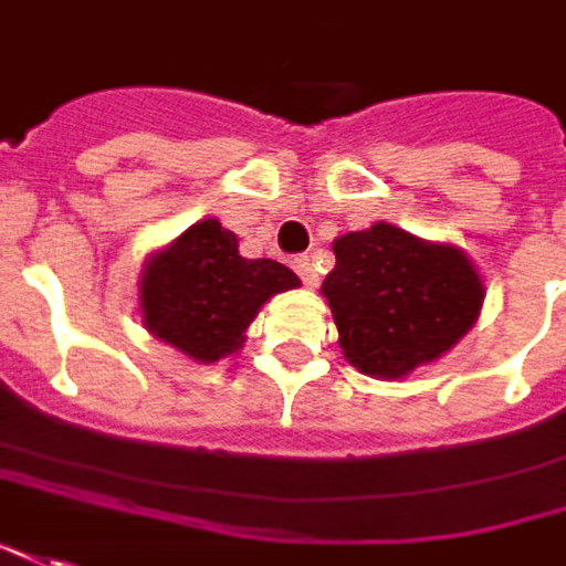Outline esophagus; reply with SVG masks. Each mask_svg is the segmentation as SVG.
Wrapping results in <instances>:
<instances>
[{
	"label": "esophagus",
	"instance_id": "34e87169",
	"mask_svg": "<svg viewBox=\"0 0 566 566\" xmlns=\"http://www.w3.org/2000/svg\"><path fill=\"white\" fill-rule=\"evenodd\" d=\"M292 268H295V274L302 276L305 286H317V271H314V259L311 255H298V259L292 261Z\"/></svg>",
	"mask_w": 566,
	"mask_h": 566
}]
</instances>
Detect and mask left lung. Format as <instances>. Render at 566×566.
I'll use <instances>...</instances> for the list:
<instances>
[{
    "label": "left lung",
    "mask_w": 566,
    "mask_h": 566,
    "mask_svg": "<svg viewBox=\"0 0 566 566\" xmlns=\"http://www.w3.org/2000/svg\"><path fill=\"white\" fill-rule=\"evenodd\" d=\"M333 252L321 292L342 354L366 376L403 379L443 357L481 314L484 280L455 245L379 221L338 237Z\"/></svg>",
    "instance_id": "left-lung-1"
}]
</instances>
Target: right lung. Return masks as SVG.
Here are the masks:
<instances>
[{"instance_id":"obj_1","label":"right lung","mask_w":566,"mask_h":566,"mask_svg":"<svg viewBox=\"0 0 566 566\" xmlns=\"http://www.w3.org/2000/svg\"><path fill=\"white\" fill-rule=\"evenodd\" d=\"M298 276L271 259H243L233 231L218 218L190 224L178 240L147 259L138 295L147 333L190 360L216 364L237 354L259 307Z\"/></svg>"}]
</instances>
